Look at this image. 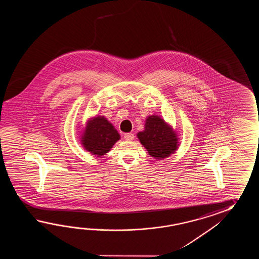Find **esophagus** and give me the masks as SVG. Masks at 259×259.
<instances>
[{
	"instance_id": "obj_1",
	"label": "esophagus",
	"mask_w": 259,
	"mask_h": 259,
	"mask_svg": "<svg viewBox=\"0 0 259 259\" xmlns=\"http://www.w3.org/2000/svg\"><path fill=\"white\" fill-rule=\"evenodd\" d=\"M124 139H125L126 141H132V140L134 139V134H132V133H127V134L124 135Z\"/></svg>"
}]
</instances>
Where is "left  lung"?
Masks as SVG:
<instances>
[{"label":"left lung","mask_w":259,"mask_h":259,"mask_svg":"<svg viewBox=\"0 0 259 259\" xmlns=\"http://www.w3.org/2000/svg\"><path fill=\"white\" fill-rule=\"evenodd\" d=\"M137 138L148 154L155 159L169 157L181 144L178 132L169 123L157 115L146 117L144 130L138 132Z\"/></svg>","instance_id":"1"}]
</instances>
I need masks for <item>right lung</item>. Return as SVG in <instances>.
Listing matches in <instances>:
<instances>
[{
	"instance_id": "add662e5",
	"label": "right lung",
	"mask_w": 259,
	"mask_h": 259,
	"mask_svg": "<svg viewBox=\"0 0 259 259\" xmlns=\"http://www.w3.org/2000/svg\"><path fill=\"white\" fill-rule=\"evenodd\" d=\"M81 128L78 132H80L79 143L83 149L97 157L107 154L115 143L120 140L119 133L104 116L97 115L90 117Z\"/></svg>"
}]
</instances>
